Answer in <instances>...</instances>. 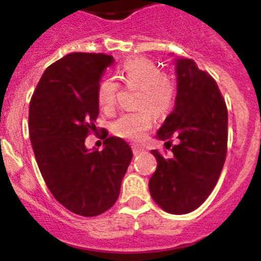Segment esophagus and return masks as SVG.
Returning <instances> with one entry per match:
<instances>
[{"label": "esophagus", "instance_id": "obj_1", "mask_svg": "<svg viewBox=\"0 0 261 261\" xmlns=\"http://www.w3.org/2000/svg\"><path fill=\"white\" fill-rule=\"evenodd\" d=\"M132 150H133V154H135V155H137V154L142 153V151H144V149H142V147H138V146H132Z\"/></svg>", "mask_w": 261, "mask_h": 261}]
</instances>
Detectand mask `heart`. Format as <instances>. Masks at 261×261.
Returning a JSON list of instances; mask_svg holds the SVG:
<instances>
[{
  "instance_id": "1",
  "label": "heart",
  "mask_w": 261,
  "mask_h": 261,
  "mask_svg": "<svg viewBox=\"0 0 261 261\" xmlns=\"http://www.w3.org/2000/svg\"><path fill=\"white\" fill-rule=\"evenodd\" d=\"M120 80L128 87L140 89L137 106L147 108L156 116H163L171 110L175 100V87L162 69L145 59H132L124 62L119 70ZM119 84L114 78L100 81L96 90L99 107L106 112L114 111L116 106ZM147 110L123 114L112 125V130L119 137L130 141H140L153 125V117Z\"/></svg>"
}]
</instances>
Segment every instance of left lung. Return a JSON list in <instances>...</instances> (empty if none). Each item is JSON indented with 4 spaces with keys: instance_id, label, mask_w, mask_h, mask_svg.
I'll return each mask as SVG.
<instances>
[{
    "instance_id": "obj_1",
    "label": "left lung",
    "mask_w": 261,
    "mask_h": 261,
    "mask_svg": "<svg viewBox=\"0 0 261 261\" xmlns=\"http://www.w3.org/2000/svg\"><path fill=\"white\" fill-rule=\"evenodd\" d=\"M176 98L156 138L170 142L171 158L151 150L156 170L149 180L154 201L165 212L186 214L208 199L227 151V108L216 81L190 59H177Z\"/></svg>"
}]
</instances>
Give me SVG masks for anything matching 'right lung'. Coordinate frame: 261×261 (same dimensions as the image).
<instances>
[{"mask_svg":"<svg viewBox=\"0 0 261 261\" xmlns=\"http://www.w3.org/2000/svg\"><path fill=\"white\" fill-rule=\"evenodd\" d=\"M112 62L103 53H69L45 69L30 102V138L41 176L55 199L78 216H99L116 202L133 156L120 137L106 138L102 151L85 146L96 130L98 85Z\"/></svg>","mask_w":261,"mask_h":261,"instance_id":"right-lung-1","label":"right lung"}]
</instances>
